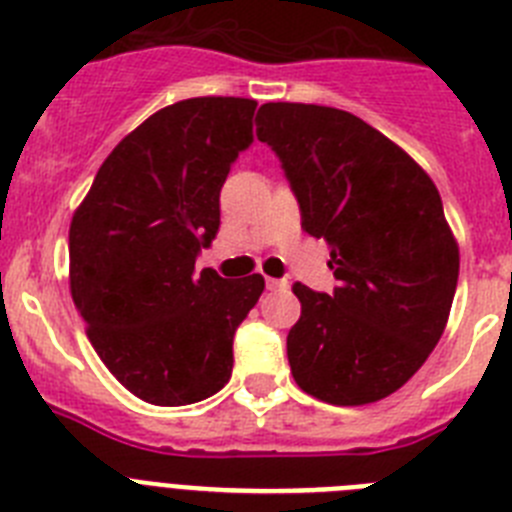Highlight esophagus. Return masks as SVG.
<instances>
[{"instance_id":"1","label":"esophagus","mask_w":512,"mask_h":512,"mask_svg":"<svg viewBox=\"0 0 512 512\" xmlns=\"http://www.w3.org/2000/svg\"><path fill=\"white\" fill-rule=\"evenodd\" d=\"M266 287H269V289H284V287H287V282H284V279L266 277Z\"/></svg>"}]
</instances>
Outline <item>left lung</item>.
Returning <instances> with one entry per match:
<instances>
[{
  "label": "left lung",
  "mask_w": 512,
  "mask_h": 512,
  "mask_svg": "<svg viewBox=\"0 0 512 512\" xmlns=\"http://www.w3.org/2000/svg\"><path fill=\"white\" fill-rule=\"evenodd\" d=\"M256 135L282 161L302 228L330 246L338 287L297 282L287 336L300 390L366 405L408 382L436 348L459 279L441 194L408 153L336 107L261 104Z\"/></svg>",
  "instance_id": "obj_1"
}]
</instances>
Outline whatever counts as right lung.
I'll list each match as a JSON object with an SVG mask.
<instances>
[{"label": "right lung", "mask_w": 512, "mask_h": 512, "mask_svg": "<svg viewBox=\"0 0 512 512\" xmlns=\"http://www.w3.org/2000/svg\"><path fill=\"white\" fill-rule=\"evenodd\" d=\"M256 102L169 104L104 158L69 230L71 297L104 366L140 400L179 408L233 372L235 328L264 277L194 271L220 228V189L253 143Z\"/></svg>", "instance_id": "1"}]
</instances>
